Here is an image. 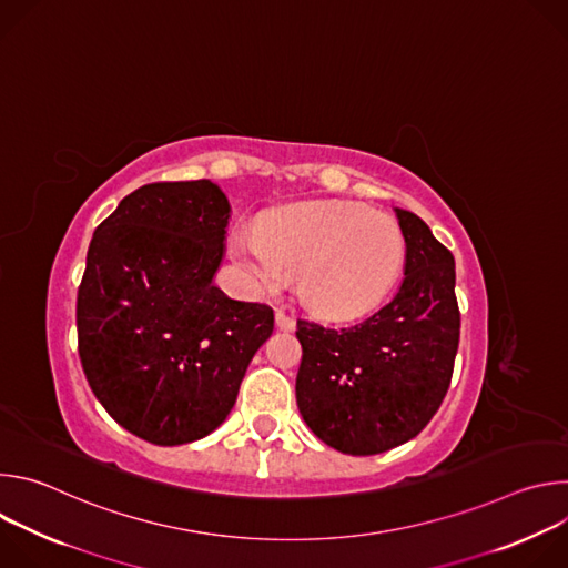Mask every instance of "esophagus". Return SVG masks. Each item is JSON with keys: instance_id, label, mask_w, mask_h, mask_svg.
<instances>
[{"instance_id": "obj_1", "label": "esophagus", "mask_w": 568, "mask_h": 568, "mask_svg": "<svg viewBox=\"0 0 568 568\" xmlns=\"http://www.w3.org/2000/svg\"><path fill=\"white\" fill-rule=\"evenodd\" d=\"M294 326H296V321L290 316V314H285L283 310H276V328L278 331H294Z\"/></svg>"}]
</instances>
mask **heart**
<instances>
[{"label":"heart","mask_w":568,"mask_h":568,"mask_svg":"<svg viewBox=\"0 0 568 568\" xmlns=\"http://www.w3.org/2000/svg\"><path fill=\"white\" fill-rule=\"evenodd\" d=\"M231 256L261 292L298 276V296L323 318H353L379 305L407 256L399 224L342 202H303L272 213L261 231L237 229Z\"/></svg>","instance_id":"heart-1"}]
</instances>
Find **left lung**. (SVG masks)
Returning a JSON list of instances; mask_svg holds the SVG:
<instances>
[{
  "mask_svg": "<svg viewBox=\"0 0 568 568\" xmlns=\"http://www.w3.org/2000/svg\"><path fill=\"white\" fill-rule=\"evenodd\" d=\"M407 256L395 296L346 328L296 321V404L326 445L371 456L418 436L449 388L460 335L452 252L395 209Z\"/></svg>",
  "mask_w": 568,
  "mask_h": 568,
  "instance_id": "8db88e82",
  "label": "left lung"
}]
</instances>
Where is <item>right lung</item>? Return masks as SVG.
<instances>
[{"mask_svg":"<svg viewBox=\"0 0 568 568\" xmlns=\"http://www.w3.org/2000/svg\"><path fill=\"white\" fill-rule=\"evenodd\" d=\"M231 217L211 180L145 184L90 242L78 287V355L105 412L161 447L217 429L274 310L229 298L213 278Z\"/></svg>","mask_w":568,"mask_h":568,"instance_id":"1","label":"right lung"}]
</instances>
